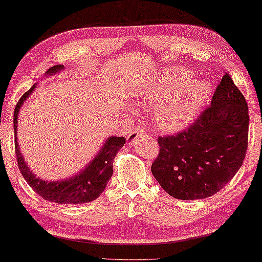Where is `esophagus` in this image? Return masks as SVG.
Listing matches in <instances>:
<instances>
[{
    "instance_id": "1",
    "label": "esophagus",
    "mask_w": 262,
    "mask_h": 262,
    "mask_svg": "<svg viewBox=\"0 0 262 262\" xmlns=\"http://www.w3.org/2000/svg\"><path fill=\"white\" fill-rule=\"evenodd\" d=\"M144 135V128L141 126H137L134 131H131L127 136V144L132 145L137 140V138H139Z\"/></svg>"
}]
</instances>
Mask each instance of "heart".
Returning a JSON list of instances; mask_svg holds the SVG:
<instances>
[{"instance_id": "1", "label": "heart", "mask_w": 262, "mask_h": 262, "mask_svg": "<svg viewBox=\"0 0 262 262\" xmlns=\"http://www.w3.org/2000/svg\"><path fill=\"white\" fill-rule=\"evenodd\" d=\"M210 95L204 80H190L179 68L154 74L141 83L132 97L138 104L154 103L153 122L162 131L175 132L195 121Z\"/></svg>"}]
</instances>
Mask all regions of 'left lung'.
<instances>
[{
	"mask_svg": "<svg viewBox=\"0 0 262 262\" xmlns=\"http://www.w3.org/2000/svg\"><path fill=\"white\" fill-rule=\"evenodd\" d=\"M248 106L226 73L211 105L188 130L159 137V156L153 177L167 194L178 200H202L220 191L245 159Z\"/></svg>",
	"mask_w": 262,
	"mask_h": 262,
	"instance_id": "8db88e82",
	"label": "left lung"
}]
</instances>
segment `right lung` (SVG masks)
Segmentation results:
<instances>
[{"label": "right lung", "instance_id": "1", "mask_svg": "<svg viewBox=\"0 0 262 262\" xmlns=\"http://www.w3.org/2000/svg\"><path fill=\"white\" fill-rule=\"evenodd\" d=\"M63 70L62 65H57L51 67L45 74L49 76L55 75ZM34 83L30 91H28L20 97L17 103L14 111V132H15V148L18 168L22 173L23 178L27 180L30 187L40 195L42 199L50 202L58 204H81L92 202L96 200L103 191H104L106 184H108L110 178L113 177L114 168L113 162L124 144L125 138L124 137H109L103 143L102 147L98 149L96 156L89 164L83 167L79 173L68 179L58 180V181H49L37 178L30 169L23 154L20 153L18 141H17V122H18L19 110L27 101V98L33 93L36 88Z\"/></svg>", "mask_w": 262, "mask_h": 262}]
</instances>
